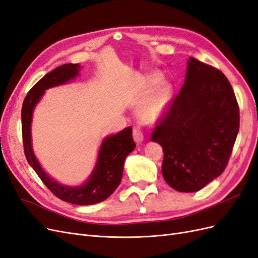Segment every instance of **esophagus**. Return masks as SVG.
Wrapping results in <instances>:
<instances>
[{
    "label": "esophagus",
    "instance_id": "34e87169",
    "mask_svg": "<svg viewBox=\"0 0 258 258\" xmlns=\"http://www.w3.org/2000/svg\"><path fill=\"white\" fill-rule=\"evenodd\" d=\"M134 139H135V141H136L137 143L143 142L144 135H143V132H142L141 128H140L139 126H136V127L134 128Z\"/></svg>",
    "mask_w": 258,
    "mask_h": 258
}]
</instances>
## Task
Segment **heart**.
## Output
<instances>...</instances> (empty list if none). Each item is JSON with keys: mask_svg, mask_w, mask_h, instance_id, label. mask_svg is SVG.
Returning <instances> with one entry per match:
<instances>
[{"mask_svg": "<svg viewBox=\"0 0 258 258\" xmlns=\"http://www.w3.org/2000/svg\"><path fill=\"white\" fill-rule=\"evenodd\" d=\"M159 74H152L148 79V87H153L160 82ZM172 99V90L167 84H163L156 89L139 107V118L145 123L158 121L168 111Z\"/></svg>", "mask_w": 258, "mask_h": 258, "instance_id": "obj_1", "label": "heart"}]
</instances>
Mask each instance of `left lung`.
Wrapping results in <instances>:
<instances>
[{
    "label": "left lung",
    "mask_w": 258,
    "mask_h": 258,
    "mask_svg": "<svg viewBox=\"0 0 258 258\" xmlns=\"http://www.w3.org/2000/svg\"><path fill=\"white\" fill-rule=\"evenodd\" d=\"M239 121L227 77L190 57L183 87L151 138L163 150L165 181L177 191L194 192L220 176L236 142Z\"/></svg>",
    "instance_id": "8db88e82"
}]
</instances>
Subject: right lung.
I'll return each mask as SVG.
<instances>
[{"instance_id":"obj_1","label":"right lung","mask_w":258,"mask_h":258,"mask_svg":"<svg viewBox=\"0 0 258 258\" xmlns=\"http://www.w3.org/2000/svg\"><path fill=\"white\" fill-rule=\"evenodd\" d=\"M79 63H67L52 70L38 81L23 101L21 108L22 140L26 158L42 182L59 199L79 206L96 205L105 200L120 184L123 162L135 150L136 143L132 138V128L127 127L113 136L106 137L100 146L98 160L87 181L81 186H67L54 181L41 167L36 159L31 138V122L34 107L40 102L45 90L67 84L80 74Z\"/></svg>"}]
</instances>
